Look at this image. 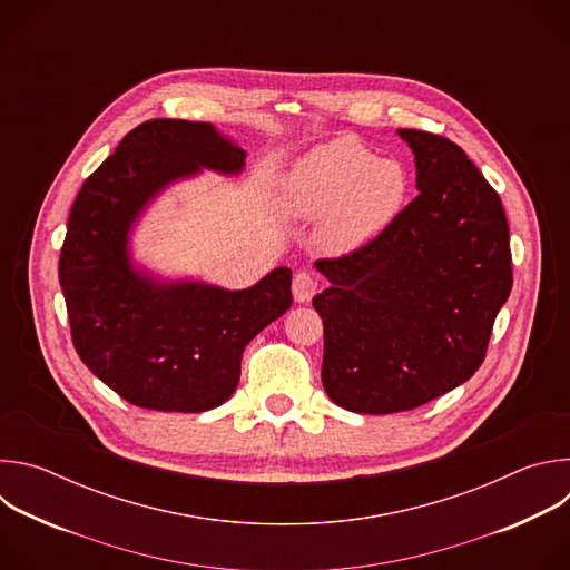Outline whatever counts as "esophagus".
<instances>
[{
	"label": "esophagus",
	"instance_id": "obj_1",
	"mask_svg": "<svg viewBox=\"0 0 570 570\" xmlns=\"http://www.w3.org/2000/svg\"><path fill=\"white\" fill-rule=\"evenodd\" d=\"M315 293H317L315 277L311 273H306V271L295 273V277H293V297L304 304V302H311V297Z\"/></svg>",
	"mask_w": 570,
	"mask_h": 570
}]
</instances>
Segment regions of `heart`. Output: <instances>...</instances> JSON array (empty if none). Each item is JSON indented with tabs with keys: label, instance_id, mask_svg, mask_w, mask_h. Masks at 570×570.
I'll use <instances>...</instances> for the list:
<instances>
[{
	"label": "heart",
	"instance_id": "obj_1",
	"mask_svg": "<svg viewBox=\"0 0 570 570\" xmlns=\"http://www.w3.org/2000/svg\"><path fill=\"white\" fill-rule=\"evenodd\" d=\"M409 185L401 161L376 159L361 141L341 137L293 161L277 183L275 209L295 220L320 216V246L347 253L399 214Z\"/></svg>",
	"mask_w": 570,
	"mask_h": 570
}]
</instances>
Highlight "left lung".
I'll return each instance as SVG.
<instances>
[{"instance_id":"1","label":"left lung","mask_w":570,"mask_h":570,"mask_svg":"<svg viewBox=\"0 0 570 570\" xmlns=\"http://www.w3.org/2000/svg\"><path fill=\"white\" fill-rule=\"evenodd\" d=\"M396 132L413 148L420 194L365 246L315 262L330 279L313 297L322 385L361 415L413 411L471 379L512 291L494 187L451 139Z\"/></svg>"}]
</instances>
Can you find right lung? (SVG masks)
<instances>
[{
  "instance_id": "obj_1",
  "label": "right lung",
  "mask_w": 570,
  "mask_h": 570,
  "mask_svg": "<svg viewBox=\"0 0 570 570\" xmlns=\"http://www.w3.org/2000/svg\"><path fill=\"white\" fill-rule=\"evenodd\" d=\"M246 150L212 124L150 119L80 187L58 277L71 343L90 372L132 405L205 413L232 396L246 345L291 308V268L243 291L157 282L132 268L128 232L141 209L200 169L238 174Z\"/></svg>"
}]
</instances>
